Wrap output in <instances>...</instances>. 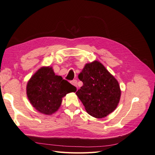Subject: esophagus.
<instances>
[{
  "mask_svg": "<svg viewBox=\"0 0 155 155\" xmlns=\"http://www.w3.org/2000/svg\"><path fill=\"white\" fill-rule=\"evenodd\" d=\"M70 83H71L72 85H73L74 86L77 87V80H76V79H74V80L70 81Z\"/></svg>",
  "mask_w": 155,
  "mask_h": 155,
  "instance_id": "1",
  "label": "esophagus"
}]
</instances>
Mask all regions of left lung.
<instances>
[{
	"label": "left lung",
	"mask_w": 155,
	"mask_h": 155,
	"mask_svg": "<svg viewBox=\"0 0 155 155\" xmlns=\"http://www.w3.org/2000/svg\"><path fill=\"white\" fill-rule=\"evenodd\" d=\"M78 78L83 85L76 95L88 114L102 118L116 109L121 97L120 87L104 64L97 61L87 63Z\"/></svg>",
	"instance_id": "left-lung-1"
}]
</instances>
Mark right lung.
<instances>
[{"label":"right lung","mask_w":155,"mask_h":155,"mask_svg":"<svg viewBox=\"0 0 155 155\" xmlns=\"http://www.w3.org/2000/svg\"><path fill=\"white\" fill-rule=\"evenodd\" d=\"M77 88L60 76L51 67H43L33 75L26 85V94L35 110L45 115L58 111L62 98Z\"/></svg>","instance_id":"right-lung-1"}]
</instances>
